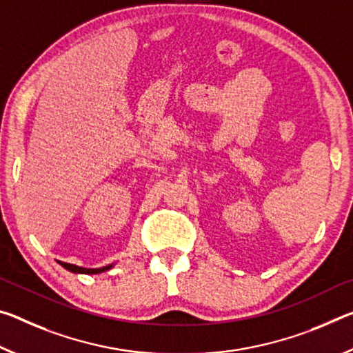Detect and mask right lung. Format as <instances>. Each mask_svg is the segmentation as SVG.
Here are the masks:
<instances>
[{"instance_id": "1", "label": "right lung", "mask_w": 353, "mask_h": 353, "mask_svg": "<svg viewBox=\"0 0 353 353\" xmlns=\"http://www.w3.org/2000/svg\"><path fill=\"white\" fill-rule=\"evenodd\" d=\"M58 264L61 267H64L65 270H69L72 273H83V275H97V273H102V272L110 270V268L114 265V264H110V265L99 267V268H85V267H78L75 264H67V262H61V261H58Z\"/></svg>"}]
</instances>
